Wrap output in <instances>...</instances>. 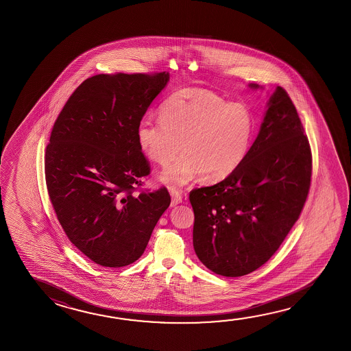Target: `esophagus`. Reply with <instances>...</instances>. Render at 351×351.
<instances>
[{
	"label": "esophagus",
	"instance_id": "34e87169",
	"mask_svg": "<svg viewBox=\"0 0 351 351\" xmlns=\"http://www.w3.org/2000/svg\"><path fill=\"white\" fill-rule=\"evenodd\" d=\"M170 195H171V206H173V207L182 202V195H181L180 191L171 189V190H170Z\"/></svg>",
	"mask_w": 351,
	"mask_h": 351
}]
</instances>
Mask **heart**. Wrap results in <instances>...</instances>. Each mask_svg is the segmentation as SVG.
<instances>
[{
  "label": "heart",
  "mask_w": 351,
  "mask_h": 351,
  "mask_svg": "<svg viewBox=\"0 0 351 351\" xmlns=\"http://www.w3.org/2000/svg\"><path fill=\"white\" fill-rule=\"evenodd\" d=\"M158 121L138 124L139 147L149 159L167 167L162 180L182 186L199 176L217 182L244 162L252 147L254 118L245 106L229 104L219 95L199 87H184L170 95Z\"/></svg>",
  "instance_id": "b5f03b06"
}]
</instances>
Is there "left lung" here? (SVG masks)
<instances>
[{"instance_id":"left-lung-1","label":"left lung","mask_w":351,"mask_h":351,"mask_svg":"<svg viewBox=\"0 0 351 351\" xmlns=\"http://www.w3.org/2000/svg\"><path fill=\"white\" fill-rule=\"evenodd\" d=\"M267 106L244 162L221 182L190 192L195 252L221 276H244L269 261L311 189L312 153L292 99L277 86Z\"/></svg>"}]
</instances>
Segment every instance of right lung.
I'll use <instances>...</instances> for the list:
<instances>
[{
    "mask_svg": "<svg viewBox=\"0 0 351 351\" xmlns=\"http://www.w3.org/2000/svg\"><path fill=\"white\" fill-rule=\"evenodd\" d=\"M169 73L99 74L75 90L45 149L50 202L69 240L95 264L141 258L171 202L167 187L138 191L152 169L136 130Z\"/></svg>",
    "mask_w": 351,
    "mask_h": 351,
    "instance_id": "add662e5",
    "label": "right lung"
}]
</instances>
